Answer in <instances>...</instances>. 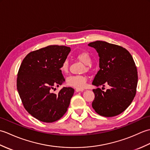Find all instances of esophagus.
Listing matches in <instances>:
<instances>
[{"label": "esophagus", "instance_id": "esophagus-1", "mask_svg": "<svg viewBox=\"0 0 150 150\" xmlns=\"http://www.w3.org/2000/svg\"><path fill=\"white\" fill-rule=\"evenodd\" d=\"M75 91H76V92H79V91H84V90H83V89H76Z\"/></svg>", "mask_w": 150, "mask_h": 150}]
</instances>
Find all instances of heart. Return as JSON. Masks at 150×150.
<instances>
[{"label": "heart", "mask_w": 150, "mask_h": 150, "mask_svg": "<svg viewBox=\"0 0 150 150\" xmlns=\"http://www.w3.org/2000/svg\"><path fill=\"white\" fill-rule=\"evenodd\" d=\"M76 57L78 60L83 62L85 65L90 66L91 64V58L90 54L87 52H81L78 53ZM61 72L66 73L68 71V62L64 60L60 66ZM88 78L86 75H71L67 78L66 83L68 86L77 89H82L86 84Z\"/></svg>", "instance_id": "1"}]
</instances>
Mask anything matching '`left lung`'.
Instances as JSON below:
<instances>
[{
  "mask_svg": "<svg viewBox=\"0 0 150 150\" xmlns=\"http://www.w3.org/2000/svg\"><path fill=\"white\" fill-rule=\"evenodd\" d=\"M99 57V71L92 84L110 86L106 91L93 90L95 98L92 107L101 116L111 117L122 113L128 108L136 94L138 82L137 69L131 54L120 46L105 41L90 42Z\"/></svg>",
  "mask_w": 150,
  "mask_h": 150,
  "instance_id": "obj_1",
  "label": "left lung"
}]
</instances>
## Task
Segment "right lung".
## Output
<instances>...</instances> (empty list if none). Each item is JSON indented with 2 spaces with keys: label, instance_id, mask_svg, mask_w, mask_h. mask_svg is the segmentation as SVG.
I'll return each instance as SVG.
<instances>
[{
  "label": "right lung",
  "instance_id": "obj_1",
  "mask_svg": "<svg viewBox=\"0 0 150 150\" xmlns=\"http://www.w3.org/2000/svg\"><path fill=\"white\" fill-rule=\"evenodd\" d=\"M71 51L69 47L52 45L28 53L18 69L17 87L26 111L44 122L59 120L68 110L74 89L64 87L58 94L51 92L65 81L62 63Z\"/></svg>",
  "mask_w": 150,
  "mask_h": 150
}]
</instances>
